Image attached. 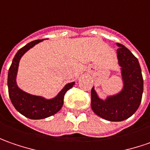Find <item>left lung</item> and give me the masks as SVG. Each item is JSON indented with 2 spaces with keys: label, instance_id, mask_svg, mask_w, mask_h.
Here are the masks:
<instances>
[{
  "label": "left lung",
  "instance_id": "obj_1",
  "mask_svg": "<svg viewBox=\"0 0 150 150\" xmlns=\"http://www.w3.org/2000/svg\"><path fill=\"white\" fill-rule=\"evenodd\" d=\"M117 58L121 67L123 89L105 100L91 90V108L98 116L109 121H123L132 116L140 105L144 91L141 68L136 57L125 45L117 43Z\"/></svg>",
  "mask_w": 150,
  "mask_h": 150
}]
</instances>
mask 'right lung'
<instances>
[{"mask_svg": "<svg viewBox=\"0 0 150 150\" xmlns=\"http://www.w3.org/2000/svg\"><path fill=\"white\" fill-rule=\"evenodd\" d=\"M42 40H36L31 41L19 50L15 55L8 71V92L11 103L16 110L23 115L24 116L31 120H41L56 114L63 106L64 96L66 91L75 85V82L65 85L57 96L50 100L42 96L28 94L19 88L16 84V75L20 59L27 50Z\"/></svg>", "mask_w": 150, "mask_h": 150, "instance_id": "obj_1", "label": "right lung"}]
</instances>
